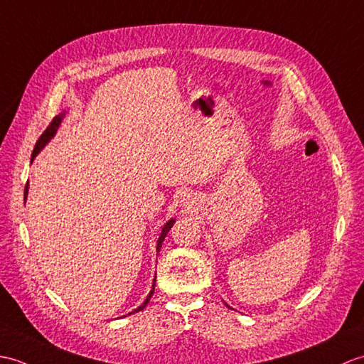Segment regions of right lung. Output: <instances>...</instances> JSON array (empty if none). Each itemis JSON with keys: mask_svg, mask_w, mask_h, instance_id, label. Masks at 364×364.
Instances as JSON below:
<instances>
[{"mask_svg": "<svg viewBox=\"0 0 364 364\" xmlns=\"http://www.w3.org/2000/svg\"><path fill=\"white\" fill-rule=\"evenodd\" d=\"M62 117H63V114L62 115H59V117H54L53 118V121L50 123V126H48L46 129H45V132L40 135V139L37 140V143H36V146H34V151H32V159H31V161L34 160V157L38 154L40 152V149H42L45 144L50 141L53 136H54V134H55V131H58V127H59V124H60V121H62ZM26 196H28V183H26V187H24V199H26ZM173 224H174V220H171V221H168L165 225H164V229H161V233H160V237H159V241H157V252L160 250V247H161V243H164V240H165V237H166V233L169 232V229L173 228ZM154 287H156V279H154V284H152V289H151V293H149V296L146 297V301H144L139 309L136 310H134L132 313H136V311H141L144 306L148 305V302H149V299H151V296L154 294ZM131 314V313H129Z\"/></svg>", "mask_w": 364, "mask_h": 364, "instance_id": "right-lung-1", "label": "right lung"}]
</instances>
